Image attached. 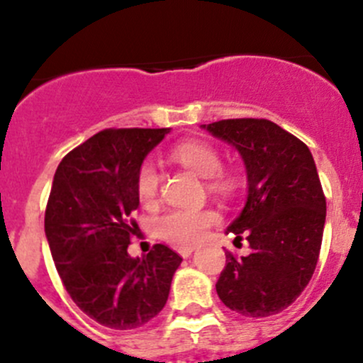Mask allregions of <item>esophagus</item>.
<instances>
[{"mask_svg":"<svg viewBox=\"0 0 363 363\" xmlns=\"http://www.w3.org/2000/svg\"><path fill=\"white\" fill-rule=\"evenodd\" d=\"M196 247L195 246H182V247H179V255L182 256V258H188V256H191V252L195 251Z\"/></svg>","mask_w":363,"mask_h":363,"instance_id":"esophagus-1","label":"esophagus"}]
</instances>
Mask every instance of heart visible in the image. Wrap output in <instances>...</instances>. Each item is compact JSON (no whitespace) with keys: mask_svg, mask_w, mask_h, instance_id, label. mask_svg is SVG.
<instances>
[{"mask_svg":"<svg viewBox=\"0 0 363 363\" xmlns=\"http://www.w3.org/2000/svg\"><path fill=\"white\" fill-rule=\"evenodd\" d=\"M175 161L199 177L207 179V189L218 195H230L237 188V177L221 172V156L211 144L202 140L181 142L172 151ZM160 177L151 161H144L137 172V196L140 203L152 205L158 196ZM219 221L218 212L211 208H172L156 219V232L161 239L175 246L199 242L212 225Z\"/></svg>","mask_w":363,"mask_h":363,"instance_id":"heart-1","label":"heart"}]
</instances>
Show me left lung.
<instances>
[{"mask_svg": "<svg viewBox=\"0 0 363 363\" xmlns=\"http://www.w3.org/2000/svg\"><path fill=\"white\" fill-rule=\"evenodd\" d=\"M233 145L247 174V200L226 232L246 237L251 252L226 265L216 283L219 298L242 316L281 313L309 284L320 256L327 202L309 147L267 119L202 124Z\"/></svg>", "mask_w": 363, "mask_h": 363, "instance_id": "8db88e82", "label": "left lung"}]
</instances>
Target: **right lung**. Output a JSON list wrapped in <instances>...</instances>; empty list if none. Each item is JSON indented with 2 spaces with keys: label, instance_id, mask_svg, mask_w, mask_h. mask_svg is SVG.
<instances>
[{
  "label": "right lung",
  "instance_id": "1",
  "mask_svg": "<svg viewBox=\"0 0 363 363\" xmlns=\"http://www.w3.org/2000/svg\"><path fill=\"white\" fill-rule=\"evenodd\" d=\"M170 128H121L93 135L65 156L45 208V235L61 281L82 313L116 330L151 321L167 303L182 258L156 244L131 258L137 172Z\"/></svg>",
  "mask_w": 363,
  "mask_h": 363
}]
</instances>
